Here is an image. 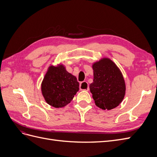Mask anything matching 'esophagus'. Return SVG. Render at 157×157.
Instances as JSON below:
<instances>
[{
  "instance_id": "obj_1",
  "label": "esophagus",
  "mask_w": 157,
  "mask_h": 157,
  "mask_svg": "<svg viewBox=\"0 0 157 157\" xmlns=\"http://www.w3.org/2000/svg\"><path fill=\"white\" fill-rule=\"evenodd\" d=\"M80 90H86V91H88L89 90V86L88 83L86 81H83L80 84Z\"/></svg>"
}]
</instances>
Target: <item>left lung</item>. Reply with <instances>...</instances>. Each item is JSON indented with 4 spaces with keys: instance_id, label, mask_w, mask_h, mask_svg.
Listing matches in <instances>:
<instances>
[{
    "instance_id": "obj_1",
    "label": "left lung",
    "mask_w": 157,
    "mask_h": 157,
    "mask_svg": "<svg viewBox=\"0 0 157 157\" xmlns=\"http://www.w3.org/2000/svg\"><path fill=\"white\" fill-rule=\"evenodd\" d=\"M93 82L90 92L96 106L103 110H111L121 103L125 96L124 77L117 65L107 58H101L92 65Z\"/></svg>"
}]
</instances>
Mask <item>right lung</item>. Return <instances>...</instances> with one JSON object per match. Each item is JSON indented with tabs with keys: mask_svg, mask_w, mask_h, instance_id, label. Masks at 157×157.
Returning a JSON list of instances; mask_svg holds the SVG:
<instances>
[{
	"mask_svg": "<svg viewBox=\"0 0 157 157\" xmlns=\"http://www.w3.org/2000/svg\"><path fill=\"white\" fill-rule=\"evenodd\" d=\"M79 90V83L64 65H50L41 84V91L46 102L56 108L69 104Z\"/></svg>",
	"mask_w": 157,
	"mask_h": 157,
	"instance_id": "obj_1",
	"label": "right lung"
}]
</instances>
